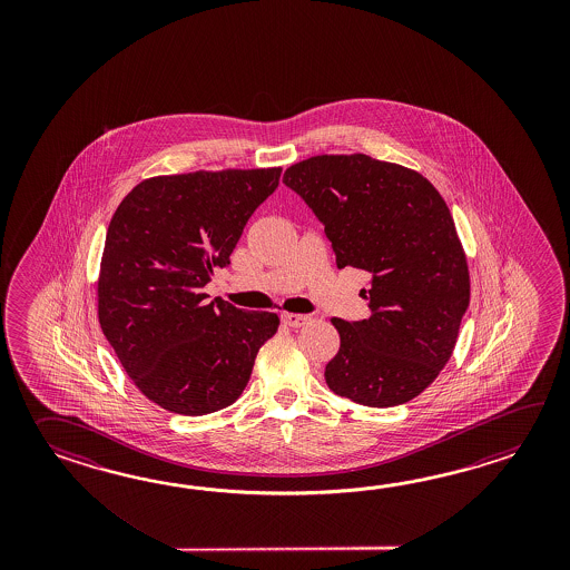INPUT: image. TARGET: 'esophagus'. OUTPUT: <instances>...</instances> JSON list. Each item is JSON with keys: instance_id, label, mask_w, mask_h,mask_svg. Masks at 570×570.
<instances>
[{"instance_id": "obj_1", "label": "esophagus", "mask_w": 570, "mask_h": 570, "mask_svg": "<svg viewBox=\"0 0 570 570\" xmlns=\"http://www.w3.org/2000/svg\"><path fill=\"white\" fill-rule=\"evenodd\" d=\"M312 317L309 315H302V314H283L281 315V322L285 324V326L289 327H302L309 322Z\"/></svg>"}]
</instances>
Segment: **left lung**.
I'll return each mask as SVG.
<instances>
[{
  "instance_id": "1",
  "label": "left lung",
  "mask_w": 570,
  "mask_h": 570,
  "mask_svg": "<svg viewBox=\"0 0 570 570\" xmlns=\"http://www.w3.org/2000/svg\"><path fill=\"white\" fill-rule=\"evenodd\" d=\"M283 183L324 224L338 268L371 275V315L332 317L340 348L326 364L327 387L368 407L417 397L449 363L471 302L446 202L417 170L361 153L305 158Z\"/></svg>"
}]
</instances>
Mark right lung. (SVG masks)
<instances>
[{"instance_id":"add662e5","label":"right lung","mask_w":570,"mask_h":570,"mask_svg":"<svg viewBox=\"0 0 570 570\" xmlns=\"http://www.w3.org/2000/svg\"><path fill=\"white\" fill-rule=\"evenodd\" d=\"M281 167L195 170L138 183L108 226L97 317L124 371L163 410L206 415L243 395L279 315L204 293L230 265L244 226Z\"/></svg>"}]
</instances>
